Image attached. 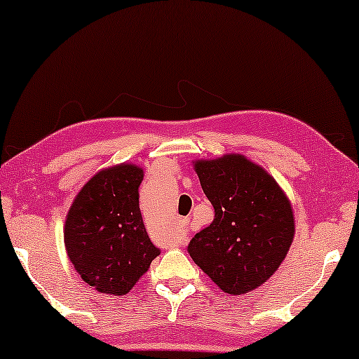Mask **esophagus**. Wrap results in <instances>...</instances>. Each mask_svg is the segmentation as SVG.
Masks as SVG:
<instances>
[{
    "instance_id": "34e87169",
    "label": "esophagus",
    "mask_w": 359,
    "mask_h": 359,
    "mask_svg": "<svg viewBox=\"0 0 359 359\" xmlns=\"http://www.w3.org/2000/svg\"><path fill=\"white\" fill-rule=\"evenodd\" d=\"M188 227V220L186 219H180L178 224H176V229H178V235L181 237V235L184 233V229Z\"/></svg>"
}]
</instances>
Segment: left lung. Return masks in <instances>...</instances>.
Listing matches in <instances>:
<instances>
[{
	"instance_id": "obj_1",
	"label": "left lung",
	"mask_w": 359,
	"mask_h": 359,
	"mask_svg": "<svg viewBox=\"0 0 359 359\" xmlns=\"http://www.w3.org/2000/svg\"><path fill=\"white\" fill-rule=\"evenodd\" d=\"M194 166L214 220L191 240L189 257L227 294L253 291L289 252L291 203L274 178L242 155L199 160Z\"/></svg>"
}]
</instances>
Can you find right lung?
Wrapping results in <instances>:
<instances>
[{
  "label": "right lung",
  "mask_w": 359,
  "mask_h": 359,
  "mask_svg": "<svg viewBox=\"0 0 359 359\" xmlns=\"http://www.w3.org/2000/svg\"><path fill=\"white\" fill-rule=\"evenodd\" d=\"M144 171L117 165L96 173L73 201L65 247L83 281L96 291L127 294L160 255L150 242L139 208Z\"/></svg>",
  "instance_id": "add662e5"
}]
</instances>
